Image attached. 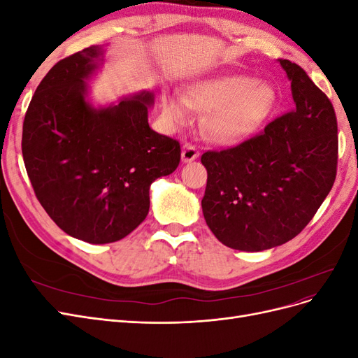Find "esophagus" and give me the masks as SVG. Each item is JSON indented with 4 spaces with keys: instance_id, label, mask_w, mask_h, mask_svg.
Segmentation results:
<instances>
[{
    "instance_id": "esophagus-1",
    "label": "esophagus",
    "mask_w": 358,
    "mask_h": 358,
    "mask_svg": "<svg viewBox=\"0 0 358 358\" xmlns=\"http://www.w3.org/2000/svg\"><path fill=\"white\" fill-rule=\"evenodd\" d=\"M200 155L199 149L196 146H192L189 143H185L182 148V161L183 162H191L194 159H197Z\"/></svg>"
}]
</instances>
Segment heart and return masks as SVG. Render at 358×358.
Segmentation results:
<instances>
[{
	"instance_id": "obj_1",
	"label": "heart",
	"mask_w": 358,
	"mask_h": 358,
	"mask_svg": "<svg viewBox=\"0 0 358 358\" xmlns=\"http://www.w3.org/2000/svg\"><path fill=\"white\" fill-rule=\"evenodd\" d=\"M272 83L245 74H222L191 85L188 91L164 95V113L175 124L191 117V109L206 112L204 131L212 142L237 146L262 131L278 109Z\"/></svg>"
}]
</instances>
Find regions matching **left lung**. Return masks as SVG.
<instances>
[{
	"label": "left lung",
	"instance_id": "obj_1",
	"mask_svg": "<svg viewBox=\"0 0 358 358\" xmlns=\"http://www.w3.org/2000/svg\"><path fill=\"white\" fill-rule=\"evenodd\" d=\"M291 82L292 112L264 133L201 157L208 170L201 209L222 245L259 252L287 243L329 196L338 164L334 109L306 71L278 59Z\"/></svg>",
	"mask_w": 358,
	"mask_h": 358
}]
</instances>
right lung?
<instances>
[{
    "label": "right lung",
    "instance_id": "obj_1",
    "mask_svg": "<svg viewBox=\"0 0 358 358\" xmlns=\"http://www.w3.org/2000/svg\"><path fill=\"white\" fill-rule=\"evenodd\" d=\"M106 46L53 66L37 86L22 131V155L43 209L62 231L88 243L124 239L149 212L150 183L175 171L180 145L149 127L154 92L94 106L91 80Z\"/></svg>",
    "mask_w": 358,
    "mask_h": 358
}]
</instances>
